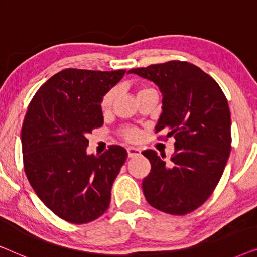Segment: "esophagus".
<instances>
[{
    "instance_id": "obj_1",
    "label": "esophagus",
    "mask_w": 257,
    "mask_h": 257,
    "mask_svg": "<svg viewBox=\"0 0 257 257\" xmlns=\"http://www.w3.org/2000/svg\"><path fill=\"white\" fill-rule=\"evenodd\" d=\"M127 154H128V158H135V157H138L142 154V151L139 149H137V147H127Z\"/></svg>"
}]
</instances>
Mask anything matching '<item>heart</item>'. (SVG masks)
<instances>
[{"mask_svg":"<svg viewBox=\"0 0 257 257\" xmlns=\"http://www.w3.org/2000/svg\"><path fill=\"white\" fill-rule=\"evenodd\" d=\"M144 90H147V89H146V87H143V89H140L138 91V93L142 92V91H144ZM114 99H115V90H113V89L108 90L107 92L104 94L103 98H101V100H100V108H101V110L107 111L108 108H111ZM121 135L128 140H135L137 138V131L135 128H124L121 131Z\"/></svg>","mask_w":257,"mask_h":257,"instance_id":"obj_1","label":"heart"}]
</instances>
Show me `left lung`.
Here are the masks:
<instances>
[{
    "label": "left lung",
    "mask_w": 257,
    "mask_h": 257,
    "mask_svg": "<svg viewBox=\"0 0 257 257\" xmlns=\"http://www.w3.org/2000/svg\"><path fill=\"white\" fill-rule=\"evenodd\" d=\"M156 83L163 93V113L156 132L174 137L175 152L165 161L153 150L143 154L151 163L143 192L154 208L185 215L212 195L230 153V112L215 80L188 62L170 61L131 69Z\"/></svg>",
    "instance_id": "left-lung-1"
}]
</instances>
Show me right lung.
Masks as SVG:
<instances>
[{
	"label": "right lung",
	"mask_w": 257,
	"mask_h": 257,
	"mask_svg": "<svg viewBox=\"0 0 257 257\" xmlns=\"http://www.w3.org/2000/svg\"><path fill=\"white\" fill-rule=\"evenodd\" d=\"M125 72L65 69L48 79L28 106L21 132L24 172L42 202L68 222H91L110 206L127 152L111 145L100 156H89L87 135L103 125L101 98Z\"/></svg>",
	"instance_id": "right-lung-1"
}]
</instances>
